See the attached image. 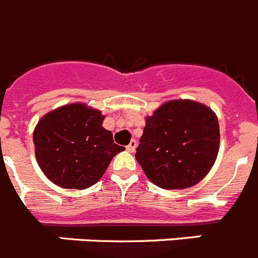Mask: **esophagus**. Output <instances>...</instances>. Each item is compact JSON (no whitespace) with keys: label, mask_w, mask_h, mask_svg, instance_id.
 I'll return each mask as SVG.
<instances>
[{"label":"esophagus","mask_w":258,"mask_h":258,"mask_svg":"<svg viewBox=\"0 0 258 258\" xmlns=\"http://www.w3.org/2000/svg\"><path fill=\"white\" fill-rule=\"evenodd\" d=\"M136 147H137V141L132 140L131 142H129V145L126 146V150L129 151V153H134V151H136Z\"/></svg>","instance_id":"34e87169"}]
</instances>
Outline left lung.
Listing matches in <instances>:
<instances>
[{
    "label": "left lung",
    "mask_w": 258,
    "mask_h": 258,
    "mask_svg": "<svg viewBox=\"0 0 258 258\" xmlns=\"http://www.w3.org/2000/svg\"><path fill=\"white\" fill-rule=\"evenodd\" d=\"M218 150L214 112L193 100H171L146 118L136 159L155 185L184 189L208 175Z\"/></svg>",
    "instance_id": "left-lung-1"
}]
</instances>
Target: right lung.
I'll use <instances>...</instances> for the list:
<instances>
[{"instance_id": "add662e5", "label": "right lung", "mask_w": 258, "mask_h": 258, "mask_svg": "<svg viewBox=\"0 0 258 258\" xmlns=\"http://www.w3.org/2000/svg\"><path fill=\"white\" fill-rule=\"evenodd\" d=\"M104 116L85 104L63 105L45 114L34 132L36 159L56 185L86 189L98 182L113 156L125 150L102 126Z\"/></svg>"}]
</instances>
